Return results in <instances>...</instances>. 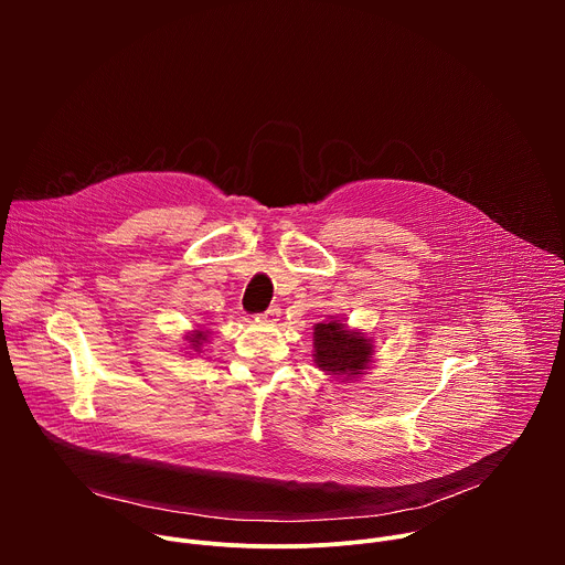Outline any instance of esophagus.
<instances>
[{
  "label": "esophagus",
  "instance_id": "34e87169",
  "mask_svg": "<svg viewBox=\"0 0 565 565\" xmlns=\"http://www.w3.org/2000/svg\"><path fill=\"white\" fill-rule=\"evenodd\" d=\"M279 315H281V308H279V306H270V308L262 315V319L268 321V324H275V321L279 319Z\"/></svg>",
  "mask_w": 565,
  "mask_h": 565
}]
</instances>
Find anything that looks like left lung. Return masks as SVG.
I'll return each instance as SVG.
<instances>
[{
	"label": "left lung",
	"mask_w": 565,
	"mask_h": 565,
	"mask_svg": "<svg viewBox=\"0 0 565 565\" xmlns=\"http://www.w3.org/2000/svg\"><path fill=\"white\" fill-rule=\"evenodd\" d=\"M315 364L327 375H338L342 380H353L369 369L373 358V342L360 333L351 331L342 319H327L315 324Z\"/></svg>",
	"instance_id": "left-lung-1"
}]
</instances>
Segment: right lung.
I'll return each mask as SVG.
<instances>
[{"label": "right lung", "instance_id": "right-lung-1", "mask_svg": "<svg viewBox=\"0 0 565 565\" xmlns=\"http://www.w3.org/2000/svg\"><path fill=\"white\" fill-rule=\"evenodd\" d=\"M188 340H190V349H192V351H199V349L203 347V342L207 340V333H205V331H192V333L188 335Z\"/></svg>", "mask_w": 565, "mask_h": 565}]
</instances>
